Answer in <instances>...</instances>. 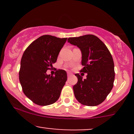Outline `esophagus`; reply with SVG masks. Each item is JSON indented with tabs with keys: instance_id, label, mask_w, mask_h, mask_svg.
Returning <instances> with one entry per match:
<instances>
[{
	"instance_id": "34e87169",
	"label": "esophagus",
	"mask_w": 134,
	"mask_h": 134,
	"mask_svg": "<svg viewBox=\"0 0 134 134\" xmlns=\"http://www.w3.org/2000/svg\"><path fill=\"white\" fill-rule=\"evenodd\" d=\"M71 76H72V73H70V72H68V73H67V76H68V77H69Z\"/></svg>"
}]
</instances>
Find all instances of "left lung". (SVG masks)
<instances>
[{"label": "left lung", "instance_id": "8db88e82", "mask_svg": "<svg viewBox=\"0 0 134 134\" xmlns=\"http://www.w3.org/2000/svg\"><path fill=\"white\" fill-rule=\"evenodd\" d=\"M67 41L80 48L84 66L81 72L87 73L85 79L79 74H75L78 79L73 86L75 97L86 106L101 104L113 87L114 62L111 53L104 43L93 35L69 38Z\"/></svg>", "mask_w": 134, "mask_h": 134}]
</instances>
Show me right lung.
I'll return each mask as SVG.
<instances>
[{
  "label": "right lung",
  "instance_id": "right-lung-1",
  "mask_svg": "<svg viewBox=\"0 0 134 134\" xmlns=\"http://www.w3.org/2000/svg\"><path fill=\"white\" fill-rule=\"evenodd\" d=\"M66 41L67 38L43 35L32 42L23 53L19 81L23 93L34 103L47 106L59 98L67 81V72L58 69L53 76L47 75V71L53 67Z\"/></svg>",
  "mask_w": 134,
  "mask_h": 134
}]
</instances>
